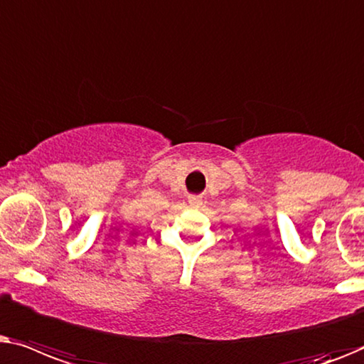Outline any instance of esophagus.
Masks as SVG:
<instances>
[{
	"instance_id": "esophagus-1",
	"label": "esophagus",
	"mask_w": 364,
	"mask_h": 364,
	"mask_svg": "<svg viewBox=\"0 0 364 364\" xmlns=\"http://www.w3.org/2000/svg\"><path fill=\"white\" fill-rule=\"evenodd\" d=\"M188 203H190V206H193V208H200L201 206V198H198V196H190L188 198Z\"/></svg>"
}]
</instances>
